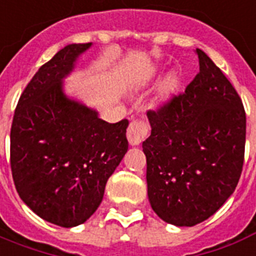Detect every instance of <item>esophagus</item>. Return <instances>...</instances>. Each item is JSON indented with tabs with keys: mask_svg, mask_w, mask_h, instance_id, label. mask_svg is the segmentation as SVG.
<instances>
[{
	"mask_svg": "<svg viewBox=\"0 0 256 256\" xmlns=\"http://www.w3.org/2000/svg\"><path fill=\"white\" fill-rule=\"evenodd\" d=\"M146 134H148L146 122H141V120H134L128 126V130H126V138H128L130 145H132V146L140 145L145 140Z\"/></svg>",
	"mask_w": 256,
	"mask_h": 256,
	"instance_id": "obj_1",
	"label": "esophagus"
}]
</instances>
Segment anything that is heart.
Returning <instances> with one entry per match:
<instances>
[{"instance_id":"1","label":"heart","mask_w":256,"mask_h":256,"mask_svg":"<svg viewBox=\"0 0 256 256\" xmlns=\"http://www.w3.org/2000/svg\"><path fill=\"white\" fill-rule=\"evenodd\" d=\"M180 86V76L177 72H169L166 78L164 79L160 90V99L166 100L169 99L173 94L177 91Z\"/></svg>"}]
</instances>
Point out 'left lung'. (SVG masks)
<instances>
[{
	"mask_svg": "<svg viewBox=\"0 0 256 256\" xmlns=\"http://www.w3.org/2000/svg\"><path fill=\"white\" fill-rule=\"evenodd\" d=\"M200 72L185 92L148 111V198L166 224L194 226L234 193L242 173L246 114L224 72L197 48Z\"/></svg>",
	"mask_w": 256,
	"mask_h": 256,
	"instance_id": "obj_1",
	"label": "left lung"
}]
</instances>
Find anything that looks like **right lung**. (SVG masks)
<instances>
[{
	"label": "right lung",
	"instance_id": "add662e5",
	"mask_svg": "<svg viewBox=\"0 0 256 256\" xmlns=\"http://www.w3.org/2000/svg\"><path fill=\"white\" fill-rule=\"evenodd\" d=\"M91 46L67 44L36 71L18 100L10 130L20 197L42 220L62 228L84 224L96 212L128 150V120L104 122L64 92V78Z\"/></svg>",
	"mask_w": 256,
	"mask_h": 256
}]
</instances>
